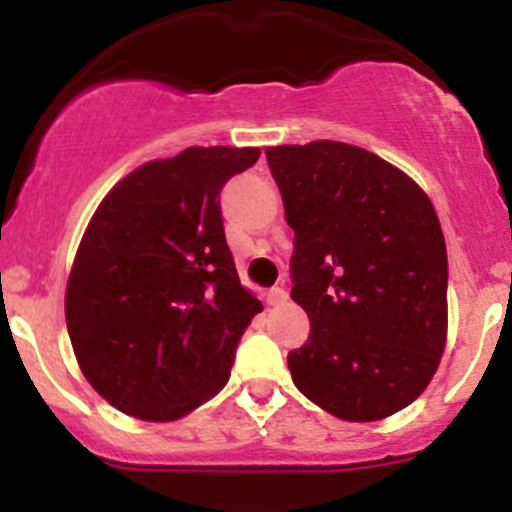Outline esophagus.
I'll use <instances>...</instances> for the list:
<instances>
[{
    "instance_id": "esophagus-1",
    "label": "esophagus",
    "mask_w": 512,
    "mask_h": 512,
    "mask_svg": "<svg viewBox=\"0 0 512 512\" xmlns=\"http://www.w3.org/2000/svg\"><path fill=\"white\" fill-rule=\"evenodd\" d=\"M287 299H289V294L285 287H272L270 292H267V302H270L272 307H280V304H285Z\"/></svg>"
}]
</instances>
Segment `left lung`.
I'll list each match as a JSON object with an SVG mask.
<instances>
[{"instance_id": "obj_1", "label": "left lung", "mask_w": 512, "mask_h": 512, "mask_svg": "<svg viewBox=\"0 0 512 512\" xmlns=\"http://www.w3.org/2000/svg\"><path fill=\"white\" fill-rule=\"evenodd\" d=\"M265 153L294 230L292 299L312 324L287 356L294 386L344 421L406 409L446 347L448 257L431 200L349 143Z\"/></svg>"}]
</instances>
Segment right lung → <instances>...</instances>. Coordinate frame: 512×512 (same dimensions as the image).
I'll use <instances>...</instances> for the list:
<instances>
[{"label": "right lung", "instance_id": "obj_1", "mask_svg": "<svg viewBox=\"0 0 512 512\" xmlns=\"http://www.w3.org/2000/svg\"><path fill=\"white\" fill-rule=\"evenodd\" d=\"M260 148H185L128 173L81 237L66 327L86 381L118 411L175 421L230 379L260 299L240 285L220 190Z\"/></svg>", "mask_w": 512, "mask_h": 512}]
</instances>
